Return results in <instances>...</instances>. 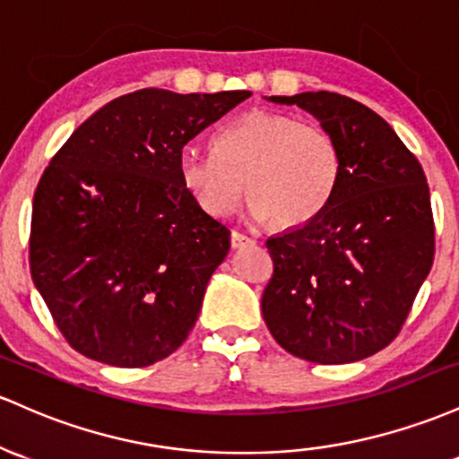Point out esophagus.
<instances>
[{"mask_svg":"<svg viewBox=\"0 0 459 459\" xmlns=\"http://www.w3.org/2000/svg\"><path fill=\"white\" fill-rule=\"evenodd\" d=\"M230 240H231V247H234V249H238V247H245V245H249V243H254V240L249 238V236L247 234H243V231H231V236H230Z\"/></svg>","mask_w":459,"mask_h":459,"instance_id":"obj_1","label":"esophagus"}]
</instances>
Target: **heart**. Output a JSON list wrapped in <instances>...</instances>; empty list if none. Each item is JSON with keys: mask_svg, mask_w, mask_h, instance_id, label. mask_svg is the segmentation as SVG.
I'll return each mask as SVG.
<instances>
[{"mask_svg": "<svg viewBox=\"0 0 459 459\" xmlns=\"http://www.w3.org/2000/svg\"><path fill=\"white\" fill-rule=\"evenodd\" d=\"M341 173V149L325 127L266 110L225 126L214 153L193 145L179 153L184 188L205 214H231L245 190L251 214L280 230L316 219L332 202Z\"/></svg>", "mask_w": 459, "mask_h": 459, "instance_id": "obj_1", "label": "heart"}]
</instances>
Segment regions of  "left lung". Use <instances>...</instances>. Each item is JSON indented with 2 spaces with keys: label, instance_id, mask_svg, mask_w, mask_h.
<instances>
[{
  "label": "left lung",
  "instance_id": "obj_1",
  "mask_svg": "<svg viewBox=\"0 0 459 459\" xmlns=\"http://www.w3.org/2000/svg\"><path fill=\"white\" fill-rule=\"evenodd\" d=\"M321 121L342 173L316 219L266 240L273 275L262 316L277 344L316 364H347L394 341L429 275L436 230L423 167L393 127L351 97H269Z\"/></svg>",
  "mask_w": 459,
  "mask_h": 459
}]
</instances>
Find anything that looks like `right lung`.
Returning a JSON list of instances; mask_svg holds the SVG:
<instances>
[{
    "label": "right lung",
    "instance_id": "right-lung-1",
    "mask_svg": "<svg viewBox=\"0 0 459 459\" xmlns=\"http://www.w3.org/2000/svg\"><path fill=\"white\" fill-rule=\"evenodd\" d=\"M249 91L112 100L58 149L34 193L30 271L66 342L141 368L182 347L230 230L179 178V153Z\"/></svg>",
    "mask_w": 459,
    "mask_h": 459
}]
</instances>
